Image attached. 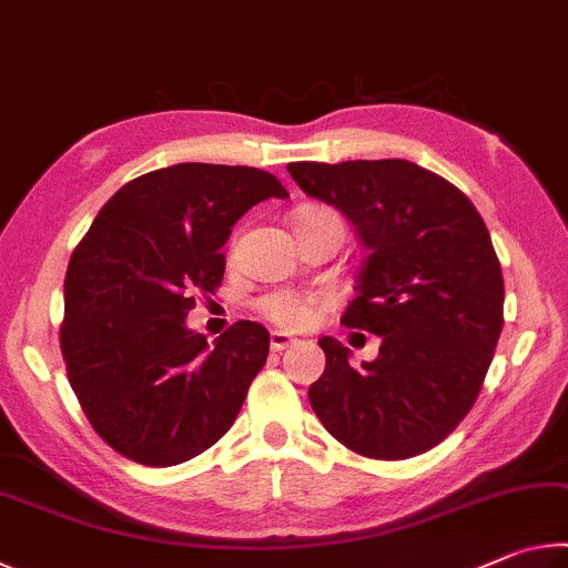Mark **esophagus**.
I'll list each match as a JSON object with an SVG mask.
<instances>
[{
	"instance_id": "1",
	"label": "esophagus",
	"mask_w": 568,
	"mask_h": 568,
	"mask_svg": "<svg viewBox=\"0 0 568 568\" xmlns=\"http://www.w3.org/2000/svg\"><path fill=\"white\" fill-rule=\"evenodd\" d=\"M293 343H295V341L291 338V335L283 333V331H273V333H271V348H273V351H285L287 345H293Z\"/></svg>"
}]
</instances>
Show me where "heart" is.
Here are the masks:
<instances>
[{
  "instance_id": "heart-1",
  "label": "heart",
  "mask_w": 568,
  "mask_h": 568,
  "mask_svg": "<svg viewBox=\"0 0 568 568\" xmlns=\"http://www.w3.org/2000/svg\"><path fill=\"white\" fill-rule=\"evenodd\" d=\"M318 215H335L331 207H321V205H307L301 207L295 213V223L307 217H318ZM338 217V215H335ZM257 311L265 315L267 321H273L277 325H303L311 318V305H307L301 295L287 293V291H273L263 297H257Z\"/></svg>"
}]
</instances>
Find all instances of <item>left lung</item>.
I'll return each mask as SVG.
<instances>
[{
    "mask_svg": "<svg viewBox=\"0 0 568 568\" xmlns=\"http://www.w3.org/2000/svg\"><path fill=\"white\" fill-rule=\"evenodd\" d=\"M305 195L338 207L368 250L341 323L381 338L353 368L323 335L315 416L355 454L400 460L440 444L474 406L504 328V275L484 217L408 160L291 162Z\"/></svg>",
    "mask_w": 568,
    "mask_h": 568,
    "instance_id": "left-lung-1",
    "label": "left lung"
}]
</instances>
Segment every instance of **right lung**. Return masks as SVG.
I'll use <instances>...</instances> for the list:
<instances>
[{
  "mask_svg": "<svg viewBox=\"0 0 568 568\" xmlns=\"http://www.w3.org/2000/svg\"><path fill=\"white\" fill-rule=\"evenodd\" d=\"M287 197L271 172L180 162L122 185L74 247L60 345L84 416L142 466H178L233 426L271 351L240 321L207 345L185 325L223 283L220 247L250 207Z\"/></svg>",
  "mask_w": 568,
  "mask_h": 568,
  "instance_id": "1",
  "label": "right lung"
}]
</instances>
